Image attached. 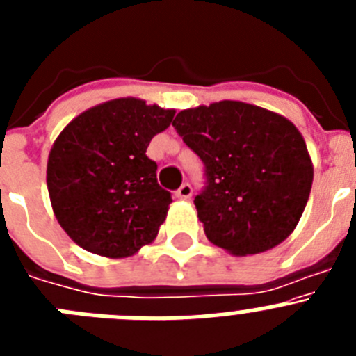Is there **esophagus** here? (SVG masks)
<instances>
[{
    "mask_svg": "<svg viewBox=\"0 0 356 356\" xmlns=\"http://www.w3.org/2000/svg\"><path fill=\"white\" fill-rule=\"evenodd\" d=\"M176 197L178 200H191L193 197V187H191V184H181V187L176 191Z\"/></svg>",
    "mask_w": 356,
    "mask_h": 356,
    "instance_id": "esophagus-1",
    "label": "esophagus"
}]
</instances>
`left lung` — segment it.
<instances>
[{"label": "left lung", "instance_id": "left-lung-1", "mask_svg": "<svg viewBox=\"0 0 356 356\" xmlns=\"http://www.w3.org/2000/svg\"><path fill=\"white\" fill-rule=\"evenodd\" d=\"M172 127L205 163L209 185L194 205L212 244L248 257L294 232L314 181L312 159L294 122L225 99L181 110Z\"/></svg>", "mask_w": 356, "mask_h": 356}]
</instances>
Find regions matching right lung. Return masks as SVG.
Wrapping results in <instances>:
<instances>
[{"mask_svg": "<svg viewBox=\"0 0 356 356\" xmlns=\"http://www.w3.org/2000/svg\"><path fill=\"white\" fill-rule=\"evenodd\" d=\"M176 110L118 97L87 108L53 143L46 184L58 225L85 251L127 259L159 235L171 194L146 156Z\"/></svg>", "mask_w": 356, "mask_h": 356, "instance_id": "right-lung-1", "label": "right lung"}]
</instances>
